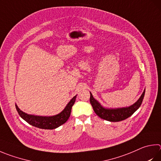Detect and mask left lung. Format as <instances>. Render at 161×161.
Returning <instances> with one entry per match:
<instances>
[{"mask_svg":"<svg viewBox=\"0 0 161 161\" xmlns=\"http://www.w3.org/2000/svg\"><path fill=\"white\" fill-rule=\"evenodd\" d=\"M145 89L140 96L139 100L135 103L126 108H105L96 99L93 97L90 92V103L92 104L95 113L101 118L110 122H119L124 120L130 117L135 111L139 108L144 99Z\"/></svg>","mask_w":161,"mask_h":161,"instance_id":"8db88e82","label":"left lung"}]
</instances>
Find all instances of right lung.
Here are the masks:
<instances>
[{
	"mask_svg": "<svg viewBox=\"0 0 161 161\" xmlns=\"http://www.w3.org/2000/svg\"><path fill=\"white\" fill-rule=\"evenodd\" d=\"M76 97H77V95L69 101L62 112L58 114V115L49 117L29 115V114L25 113L20 110L16 104L15 107L20 117L32 126L40 128V129L53 130L65 123L69 119V116H70L72 107L75 103Z\"/></svg>",
	"mask_w": 161,
	"mask_h": 161,
	"instance_id": "right-lung-1",
	"label": "right lung"
}]
</instances>
